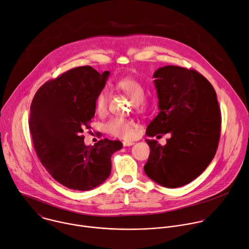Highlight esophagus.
Here are the masks:
<instances>
[{"label":"esophagus","mask_w":249,"mask_h":249,"mask_svg":"<svg viewBox=\"0 0 249 249\" xmlns=\"http://www.w3.org/2000/svg\"><path fill=\"white\" fill-rule=\"evenodd\" d=\"M135 143H133V142H129V141H124L123 142V146L124 147H129V146H133Z\"/></svg>","instance_id":"1"}]
</instances>
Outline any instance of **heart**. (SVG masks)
Segmentation results:
<instances>
[{
	"mask_svg": "<svg viewBox=\"0 0 249 249\" xmlns=\"http://www.w3.org/2000/svg\"><path fill=\"white\" fill-rule=\"evenodd\" d=\"M116 89L127 94L136 104V106H141L143 104V99L145 97L146 91L139 81L132 78H123L119 80L116 85ZM108 104V93L106 90H100L94 101L95 111L98 115H103L107 110ZM105 129L107 133L111 136L129 140L134 137L135 134V123L132 120L121 118V117H113L105 125Z\"/></svg>",
	"mask_w": 249,
	"mask_h": 249,
	"instance_id": "1",
	"label": "heart"
}]
</instances>
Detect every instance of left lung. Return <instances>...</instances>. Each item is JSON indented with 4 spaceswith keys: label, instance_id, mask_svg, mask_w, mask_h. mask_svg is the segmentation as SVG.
<instances>
[{
    "label": "left lung",
    "instance_id": "1",
    "mask_svg": "<svg viewBox=\"0 0 249 249\" xmlns=\"http://www.w3.org/2000/svg\"><path fill=\"white\" fill-rule=\"evenodd\" d=\"M154 78L160 112L146 134L160 138L170 133L171 137L164 146L155 139L146 140L151 153L144 169L161 186L180 187L197 178L216 155L220 106L214 88L193 69L164 66Z\"/></svg>",
    "mask_w": 249,
    "mask_h": 249
}]
</instances>
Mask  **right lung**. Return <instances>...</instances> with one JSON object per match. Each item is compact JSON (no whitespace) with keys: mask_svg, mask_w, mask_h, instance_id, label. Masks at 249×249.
Returning <instances> with one entry per match:
<instances>
[{"mask_svg":"<svg viewBox=\"0 0 249 249\" xmlns=\"http://www.w3.org/2000/svg\"><path fill=\"white\" fill-rule=\"evenodd\" d=\"M109 74L90 66L73 68L46 82L32 99L28 124L34 150L53 178L70 189L88 191L104 182L111 172V156L122 148L116 140L89 147L84 143L95 97Z\"/></svg>","mask_w":249,"mask_h":249,"instance_id":"right-lung-1","label":"right lung"}]
</instances>
